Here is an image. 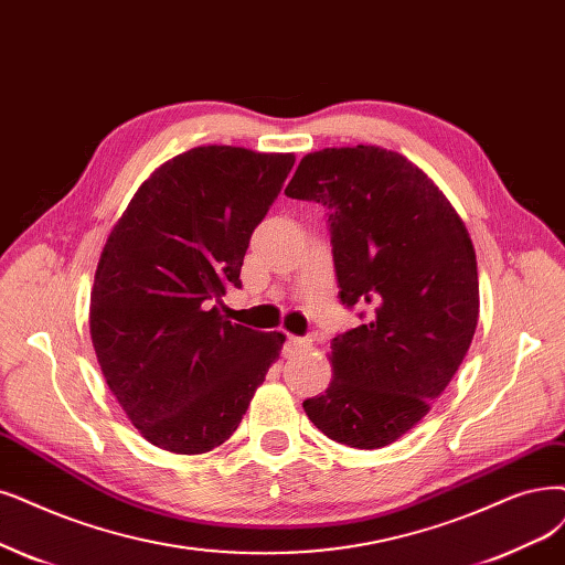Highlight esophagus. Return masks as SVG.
Returning a JSON list of instances; mask_svg holds the SVG:
<instances>
[{
  "label": "esophagus",
  "instance_id": "esophagus-1",
  "mask_svg": "<svg viewBox=\"0 0 565 565\" xmlns=\"http://www.w3.org/2000/svg\"><path fill=\"white\" fill-rule=\"evenodd\" d=\"M309 349V340L307 338H296V335H288L286 338V353H298Z\"/></svg>",
  "mask_w": 565,
  "mask_h": 565
}]
</instances>
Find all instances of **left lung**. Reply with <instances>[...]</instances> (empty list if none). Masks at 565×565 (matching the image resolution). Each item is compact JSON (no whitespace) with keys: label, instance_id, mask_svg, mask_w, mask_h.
I'll return each instance as SVG.
<instances>
[{"label":"left lung","instance_id":"8db88e82","mask_svg":"<svg viewBox=\"0 0 565 565\" xmlns=\"http://www.w3.org/2000/svg\"><path fill=\"white\" fill-rule=\"evenodd\" d=\"M286 195L330 209L340 300L372 309L330 342L332 380L302 407L330 440L386 447L430 412L470 349L472 239L433 179L380 146L307 153Z\"/></svg>","mask_w":565,"mask_h":565}]
</instances>
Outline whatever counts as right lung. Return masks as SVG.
I'll return each mask as SVG.
<instances>
[{"label":"right lung","instance_id":"1","mask_svg":"<svg viewBox=\"0 0 565 565\" xmlns=\"http://www.w3.org/2000/svg\"><path fill=\"white\" fill-rule=\"evenodd\" d=\"M294 153L198 146L160 164L116 221L90 290L109 391L151 445L204 454L233 435L286 338L230 323L248 239Z\"/></svg>","mask_w":565,"mask_h":565}]
</instances>
